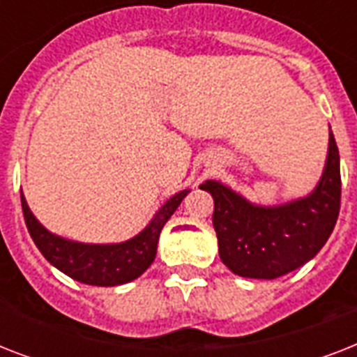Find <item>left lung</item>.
<instances>
[{
	"instance_id": "obj_1",
	"label": "left lung",
	"mask_w": 357,
	"mask_h": 357,
	"mask_svg": "<svg viewBox=\"0 0 357 357\" xmlns=\"http://www.w3.org/2000/svg\"><path fill=\"white\" fill-rule=\"evenodd\" d=\"M215 200L218 254L243 278L274 280L313 259L332 235L341 207L339 150L330 129L326 165L307 196L259 206L217 179L200 185Z\"/></svg>"
}]
</instances>
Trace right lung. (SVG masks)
I'll return each mask as SVG.
<instances>
[{
  "label": "right lung",
  "instance_id": "right-lung-1",
  "mask_svg": "<svg viewBox=\"0 0 357 357\" xmlns=\"http://www.w3.org/2000/svg\"><path fill=\"white\" fill-rule=\"evenodd\" d=\"M189 192V189H185L170 196L140 234L123 243L113 244L77 243L52 234L36 220L24 195L22 209L36 248L55 268L74 278L75 282L98 287H114L137 280L153 263L162 226Z\"/></svg>",
  "mask_w": 357,
  "mask_h": 357
}]
</instances>
